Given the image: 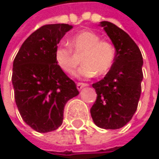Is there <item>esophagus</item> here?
Returning a JSON list of instances; mask_svg holds the SVG:
<instances>
[{"label":"esophagus","mask_w":159,"mask_h":159,"mask_svg":"<svg viewBox=\"0 0 159 159\" xmlns=\"http://www.w3.org/2000/svg\"><path fill=\"white\" fill-rule=\"evenodd\" d=\"M87 86H89V84H87V83H82V82L77 83V89H82L84 87H87Z\"/></svg>","instance_id":"34e87169"}]
</instances>
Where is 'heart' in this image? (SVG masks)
Returning <instances> with one entry per match:
<instances>
[{"label": "heart", "instance_id": "1", "mask_svg": "<svg viewBox=\"0 0 159 159\" xmlns=\"http://www.w3.org/2000/svg\"><path fill=\"white\" fill-rule=\"evenodd\" d=\"M71 48L60 45L55 48L54 58L59 68L66 73L72 74L81 63H84L77 75L93 77L109 72L115 59V48L107 41H101L93 31H81L70 39Z\"/></svg>", "mask_w": 159, "mask_h": 159}]
</instances>
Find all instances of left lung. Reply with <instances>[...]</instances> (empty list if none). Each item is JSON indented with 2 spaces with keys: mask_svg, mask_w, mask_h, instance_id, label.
Segmentation results:
<instances>
[{
  "mask_svg": "<svg viewBox=\"0 0 159 159\" xmlns=\"http://www.w3.org/2000/svg\"><path fill=\"white\" fill-rule=\"evenodd\" d=\"M101 26L116 53L106 76L93 84L97 96L90 114L99 128L116 130L130 122L136 111L141 94L143 60L139 48L123 29L110 22H101Z\"/></svg>",
  "mask_w": 159,
  "mask_h": 159,
  "instance_id": "8db88e82",
  "label": "left lung"
}]
</instances>
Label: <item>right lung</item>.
I'll return each instance as SVG.
<instances>
[{
    "label": "right lung",
    "mask_w": 159,
    "mask_h": 159,
    "mask_svg": "<svg viewBox=\"0 0 159 159\" xmlns=\"http://www.w3.org/2000/svg\"><path fill=\"white\" fill-rule=\"evenodd\" d=\"M71 28L66 24L41 26L24 42L13 62L16 105L23 120L39 133L58 129L66 102L79 94L54 58L60 40Z\"/></svg>",
    "instance_id": "add662e5"
}]
</instances>
